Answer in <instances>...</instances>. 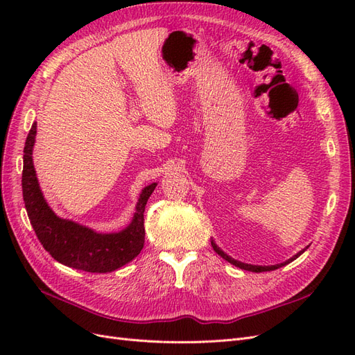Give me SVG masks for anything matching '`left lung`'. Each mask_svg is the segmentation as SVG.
I'll list each match as a JSON object with an SVG mask.
<instances>
[{
	"instance_id": "8db88e82",
	"label": "left lung",
	"mask_w": 355,
	"mask_h": 355,
	"mask_svg": "<svg viewBox=\"0 0 355 355\" xmlns=\"http://www.w3.org/2000/svg\"><path fill=\"white\" fill-rule=\"evenodd\" d=\"M211 247H213V250L216 252L220 257H223L225 261H228L230 263H232V265H235V266H239V268H241V270H245V271H252V272H265V271H274V270H277V268H282V266H284V265H287V263H290L292 261H295L296 257H299L300 254H302L308 247H305L304 250H300L299 253H296L293 257H290L288 261H286V262H283V263H278V265H271V266H261V265H250V263H243V262H240V261H235V259H232L231 256H228L227 253L225 252H222L219 247L216 245V243H214L213 240H211Z\"/></svg>"
}]
</instances>
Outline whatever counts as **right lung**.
Here are the masks:
<instances>
[{
    "label": "right lung",
    "instance_id": "obj_1",
    "mask_svg": "<svg viewBox=\"0 0 355 355\" xmlns=\"http://www.w3.org/2000/svg\"><path fill=\"white\" fill-rule=\"evenodd\" d=\"M35 135L37 123L32 124L25 142L22 191L28 218L42 247L58 262L87 272H111L133 261L144 249V211L157 184L142 189L130 225L120 232L101 234L80 223L62 219L49 207L38 185L32 161Z\"/></svg>",
    "mask_w": 355,
    "mask_h": 355
}]
</instances>
